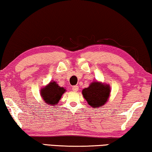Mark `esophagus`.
Segmentation results:
<instances>
[{"label": "esophagus", "instance_id": "1", "mask_svg": "<svg viewBox=\"0 0 152 152\" xmlns=\"http://www.w3.org/2000/svg\"><path fill=\"white\" fill-rule=\"evenodd\" d=\"M78 86H77V85H74V86L72 87V90L74 91H78Z\"/></svg>", "mask_w": 152, "mask_h": 152}]
</instances>
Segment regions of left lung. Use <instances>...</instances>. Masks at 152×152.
<instances>
[{
	"mask_svg": "<svg viewBox=\"0 0 152 152\" xmlns=\"http://www.w3.org/2000/svg\"><path fill=\"white\" fill-rule=\"evenodd\" d=\"M110 89L108 85L93 82L89 87L83 90V95L91 107L96 108L105 104L110 96Z\"/></svg>",
	"mask_w": 152,
	"mask_h": 152,
	"instance_id": "8db88e82",
	"label": "left lung"
}]
</instances>
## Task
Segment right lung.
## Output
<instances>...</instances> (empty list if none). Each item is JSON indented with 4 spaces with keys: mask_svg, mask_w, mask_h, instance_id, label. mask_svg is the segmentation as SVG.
I'll list each match as a JSON object with an SVG mask.
<instances>
[{
    "mask_svg": "<svg viewBox=\"0 0 152 152\" xmlns=\"http://www.w3.org/2000/svg\"><path fill=\"white\" fill-rule=\"evenodd\" d=\"M65 91V89L63 87H59L56 83L51 82L45 87L42 89L41 95L46 103L53 106L58 102Z\"/></svg>",
    "mask_w": 152,
    "mask_h": 152,
    "instance_id": "obj_1",
    "label": "right lung"
}]
</instances>
